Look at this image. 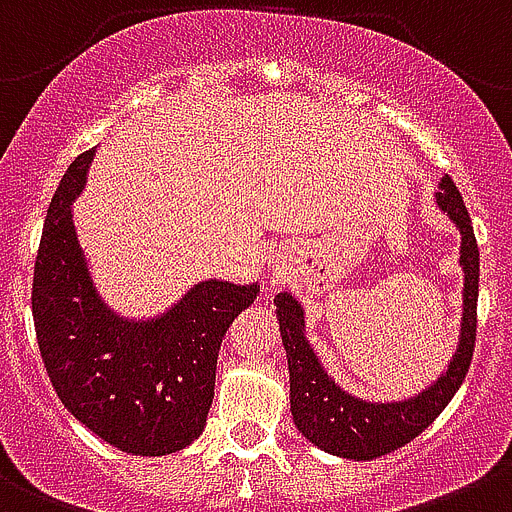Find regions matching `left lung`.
<instances>
[{"instance_id": "obj_1", "label": "left lung", "mask_w": 512, "mask_h": 512, "mask_svg": "<svg viewBox=\"0 0 512 512\" xmlns=\"http://www.w3.org/2000/svg\"><path fill=\"white\" fill-rule=\"evenodd\" d=\"M437 206L455 221L462 233L460 264L465 271V289H462L465 301H462L460 344L452 354L450 367L417 397L379 405V402H364L344 392L324 372L314 349L309 347V339L304 334V309L299 301L286 291L274 299L281 339H284L286 359H289L291 415L306 440L332 455L349 457V460H374V457L394 452L397 447H405L450 405V399L455 397L470 369L472 352H475V329H478L480 251L467 208L450 175L442 178Z\"/></svg>"}]
</instances>
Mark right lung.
<instances>
[{
  "mask_svg": "<svg viewBox=\"0 0 512 512\" xmlns=\"http://www.w3.org/2000/svg\"><path fill=\"white\" fill-rule=\"evenodd\" d=\"M92 155H77L47 208L32 281L37 344L75 420L123 452L168 455L206 427L218 349L259 286L201 281L150 321H128L107 309L92 286L70 211Z\"/></svg>",
  "mask_w": 512,
  "mask_h": 512,
  "instance_id": "obj_1",
  "label": "right lung"
}]
</instances>
